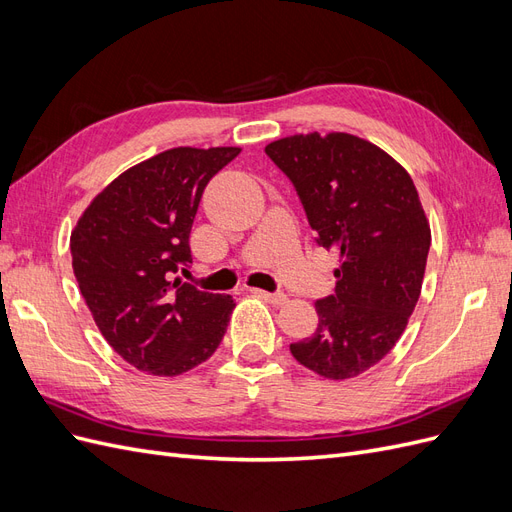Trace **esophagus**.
I'll return each mask as SVG.
<instances>
[{
    "label": "esophagus",
    "instance_id": "obj_1",
    "mask_svg": "<svg viewBox=\"0 0 512 512\" xmlns=\"http://www.w3.org/2000/svg\"><path fill=\"white\" fill-rule=\"evenodd\" d=\"M254 294H258L260 299L269 301L271 305H284L288 301V297L284 292H267V290H254Z\"/></svg>",
    "mask_w": 512,
    "mask_h": 512
}]
</instances>
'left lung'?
I'll list each match as a JSON object with an SVG mask.
<instances>
[{"label": "left lung", "instance_id": "1", "mask_svg": "<svg viewBox=\"0 0 512 512\" xmlns=\"http://www.w3.org/2000/svg\"><path fill=\"white\" fill-rule=\"evenodd\" d=\"M265 151L297 188L316 241L339 258L314 335L290 352L322 378L361 376L393 350L421 297L431 228L414 181L348 132L294 134Z\"/></svg>", "mask_w": 512, "mask_h": 512}]
</instances>
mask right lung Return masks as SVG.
I'll list each match as a JSON object with an SVG mask.
<instances>
[{"label": "right lung", "instance_id": "right-lung-1", "mask_svg": "<svg viewBox=\"0 0 512 512\" xmlns=\"http://www.w3.org/2000/svg\"><path fill=\"white\" fill-rule=\"evenodd\" d=\"M239 153L166 149L108 183L72 230V269L89 312L138 371L181 376L222 342L235 299L175 273L192 262L190 232L205 185Z\"/></svg>", "mask_w": 512, "mask_h": 512}]
</instances>
